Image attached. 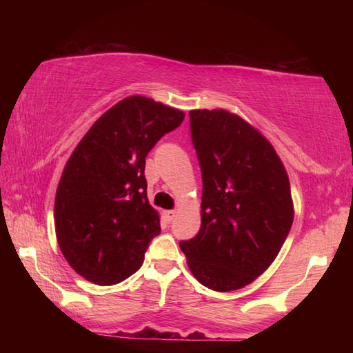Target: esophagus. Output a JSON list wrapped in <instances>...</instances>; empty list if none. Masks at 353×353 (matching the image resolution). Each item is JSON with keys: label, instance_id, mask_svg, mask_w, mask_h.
I'll return each mask as SVG.
<instances>
[{"label": "esophagus", "instance_id": "1", "mask_svg": "<svg viewBox=\"0 0 353 353\" xmlns=\"http://www.w3.org/2000/svg\"><path fill=\"white\" fill-rule=\"evenodd\" d=\"M176 210H168V212H165V216H166V219H168V223H171L172 219L176 218Z\"/></svg>", "mask_w": 353, "mask_h": 353}]
</instances>
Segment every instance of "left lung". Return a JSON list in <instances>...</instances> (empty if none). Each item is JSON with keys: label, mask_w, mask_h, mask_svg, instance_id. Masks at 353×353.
Returning <instances> with one entry per match:
<instances>
[{"label": "left lung", "mask_w": 353, "mask_h": 353, "mask_svg": "<svg viewBox=\"0 0 353 353\" xmlns=\"http://www.w3.org/2000/svg\"><path fill=\"white\" fill-rule=\"evenodd\" d=\"M190 134L202 174V223L181 249L207 288L240 290L270 268L290 234L288 174L271 143L234 113L191 110Z\"/></svg>", "instance_id": "obj_1"}]
</instances>
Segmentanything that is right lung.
<instances>
[{
  "mask_svg": "<svg viewBox=\"0 0 353 353\" xmlns=\"http://www.w3.org/2000/svg\"><path fill=\"white\" fill-rule=\"evenodd\" d=\"M185 113L145 97L107 110L65 165L54 204L59 248L70 266L97 285H115L140 270L160 234L148 201L146 155Z\"/></svg>",
  "mask_w": 353,
  "mask_h": 353,
  "instance_id": "1",
  "label": "right lung"
}]
</instances>
